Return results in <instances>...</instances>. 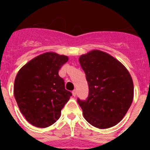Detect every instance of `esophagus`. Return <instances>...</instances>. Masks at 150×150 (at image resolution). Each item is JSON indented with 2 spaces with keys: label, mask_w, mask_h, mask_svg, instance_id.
Wrapping results in <instances>:
<instances>
[{
  "label": "esophagus",
  "mask_w": 150,
  "mask_h": 150,
  "mask_svg": "<svg viewBox=\"0 0 150 150\" xmlns=\"http://www.w3.org/2000/svg\"><path fill=\"white\" fill-rule=\"evenodd\" d=\"M72 94H73V96H74V97L76 96V90H74V91H72Z\"/></svg>",
  "instance_id": "esophagus-1"
}]
</instances>
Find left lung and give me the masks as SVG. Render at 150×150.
Wrapping results in <instances>:
<instances>
[{
  "label": "left lung",
  "instance_id": "left-lung-1",
  "mask_svg": "<svg viewBox=\"0 0 150 150\" xmlns=\"http://www.w3.org/2000/svg\"><path fill=\"white\" fill-rule=\"evenodd\" d=\"M79 61L89 89L86 100H77L83 116L100 129L114 126L133 101L134 84L129 72L120 61L100 50L82 55Z\"/></svg>",
  "mask_w": 150,
  "mask_h": 150
}]
</instances>
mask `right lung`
<instances>
[{
	"label": "right lung",
	"mask_w": 150,
	"mask_h": 150,
	"mask_svg": "<svg viewBox=\"0 0 150 150\" xmlns=\"http://www.w3.org/2000/svg\"><path fill=\"white\" fill-rule=\"evenodd\" d=\"M68 57L48 52L29 61L18 71L13 92L22 114L38 128L55 122L72 95L59 71Z\"/></svg>",
	"instance_id": "right-lung-1"
}]
</instances>
